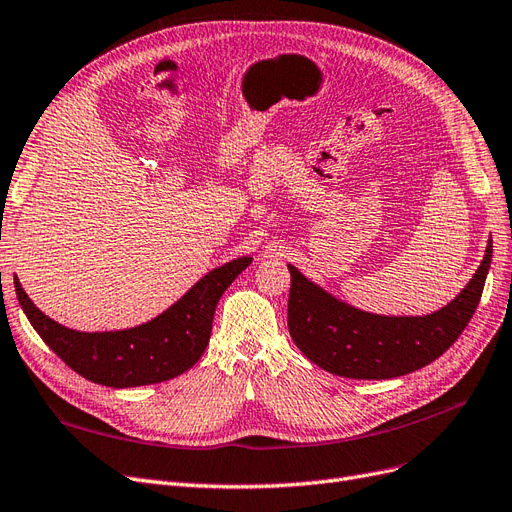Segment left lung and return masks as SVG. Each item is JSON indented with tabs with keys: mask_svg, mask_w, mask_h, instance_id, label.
<instances>
[{
	"mask_svg": "<svg viewBox=\"0 0 512 512\" xmlns=\"http://www.w3.org/2000/svg\"><path fill=\"white\" fill-rule=\"evenodd\" d=\"M493 246L466 289L425 317H383L336 300L289 266V334L319 368L344 378L383 381L432 364L464 332L481 302Z\"/></svg>",
	"mask_w": 512,
	"mask_h": 512,
	"instance_id": "left-lung-1",
	"label": "left lung"
}]
</instances>
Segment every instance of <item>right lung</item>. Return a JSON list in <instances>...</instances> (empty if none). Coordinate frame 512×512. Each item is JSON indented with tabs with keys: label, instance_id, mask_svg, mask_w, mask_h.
Listing matches in <instances>:
<instances>
[{
	"label": "right lung",
	"instance_id": "1",
	"mask_svg": "<svg viewBox=\"0 0 512 512\" xmlns=\"http://www.w3.org/2000/svg\"><path fill=\"white\" fill-rule=\"evenodd\" d=\"M251 257L214 268L153 321L121 332H76L48 319L14 276L16 298L40 338L87 381L114 389L170 381L187 372L206 351L214 308Z\"/></svg>",
	"mask_w": 512,
	"mask_h": 512
}]
</instances>
